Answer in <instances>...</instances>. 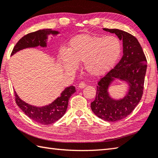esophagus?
Wrapping results in <instances>:
<instances>
[{
  "label": "esophagus",
  "mask_w": 158,
  "mask_h": 158,
  "mask_svg": "<svg viewBox=\"0 0 158 158\" xmlns=\"http://www.w3.org/2000/svg\"><path fill=\"white\" fill-rule=\"evenodd\" d=\"M85 86V83L84 82H81L80 83V84H79V88H80V89H82V88H84V87Z\"/></svg>",
  "instance_id": "obj_1"
}]
</instances>
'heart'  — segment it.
<instances>
[{
	"label": "heart",
	"instance_id": "b5f03b06",
	"mask_svg": "<svg viewBox=\"0 0 158 158\" xmlns=\"http://www.w3.org/2000/svg\"><path fill=\"white\" fill-rule=\"evenodd\" d=\"M121 41L115 36H97L81 34L74 36L67 49L59 53V61L68 73H73L79 63L90 76L105 75L114 68L121 55Z\"/></svg>",
	"mask_w": 158,
	"mask_h": 158
}]
</instances>
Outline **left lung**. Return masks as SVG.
I'll return each instance as SVG.
<instances>
[{
	"label": "left lung",
	"mask_w": 158,
	"mask_h": 158,
	"mask_svg": "<svg viewBox=\"0 0 158 158\" xmlns=\"http://www.w3.org/2000/svg\"><path fill=\"white\" fill-rule=\"evenodd\" d=\"M104 30L115 34L123 42V56L120 61L99 81L92 111L106 122H117L130 114L142 97L147 61L144 52L135 37L118 29ZM117 79L128 84L129 89L122 98H113L108 89Z\"/></svg>",
	"instance_id": "left-lung-1"
}]
</instances>
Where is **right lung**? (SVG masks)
Returning <instances> with one entry per match:
<instances>
[{"instance_id": "obj_1", "label": "right lung", "mask_w": 158, "mask_h": 158, "mask_svg": "<svg viewBox=\"0 0 158 158\" xmlns=\"http://www.w3.org/2000/svg\"><path fill=\"white\" fill-rule=\"evenodd\" d=\"M59 33L58 31L52 30V29H43L27 34V35L22 37L16 44L11 56L14 55L19 51L26 48H34L39 46L46 48L48 36L52 35L55 36ZM75 92V87L73 85L66 87L61 92L60 96L50 104L44 106H35L27 104L20 98L16 91H14V94L16 97L17 105L27 116L34 122L44 125H48L53 124L64 115L67 110L70 97Z\"/></svg>"}]
</instances>
